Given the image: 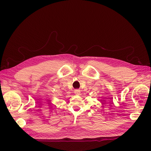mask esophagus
<instances>
[{"label": "esophagus", "mask_w": 151, "mask_h": 151, "mask_svg": "<svg viewBox=\"0 0 151 151\" xmlns=\"http://www.w3.org/2000/svg\"><path fill=\"white\" fill-rule=\"evenodd\" d=\"M74 93L76 95H79L80 93H81V91L79 90V89H76L74 91Z\"/></svg>", "instance_id": "obj_1"}]
</instances>
